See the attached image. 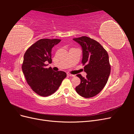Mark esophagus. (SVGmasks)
<instances>
[{
	"label": "esophagus",
	"instance_id": "esophagus-1",
	"mask_svg": "<svg viewBox=\"0 0 134 134\" xmlns=\"http://www.w3.org/2000/svg\"><path fill=\"white\" fill-rule=\"evenodd\" d=\"M67 75H68V76H71V77H74V76H75V75H73V74H70V73H68V74H67Z\"/></svg>",
	"mask_w": 134,
	"mask_h": 134
}]
</instances>
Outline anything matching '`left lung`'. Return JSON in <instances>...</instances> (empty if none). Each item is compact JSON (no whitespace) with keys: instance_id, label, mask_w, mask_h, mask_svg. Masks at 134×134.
Segmentation results:
<instances>
[{"instance_id":"1","label":"left lung","mask_w":134,"mask_h":134,"mask_svg":"<svg viewBox=\"0 0 134 134\" xmlns=\"http://www.w3.org/2000/svg\"><path fill=\"white\" fill-rule=\"evenodd\" d=\"M73 40L82 47V63L87 74L86 78L76 75L80 79V83L75 90L82 97L91 98L98 94L107 82L111 72L108 55L98 42L87 36Z\"/></svg>"}]
</instances>
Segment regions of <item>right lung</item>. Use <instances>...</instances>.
I'll use <instances>...</instances> for the list:
<instances>
[{
	"mask_svg": "<svg viewBox=\"0 0 134 134\" xmlns=\"http://www.w3.org/2000/svg\"><path fill=\"white\" fill-rule=\"evenodd\" d=\"M59 39L39 40L26 50L22 65L26 80L31 89L40 96L47 97L58 90L65 72L54 71L51 68H46V63H52L51 51Z\"/></svg>",
	"mask_w": 134,
	"mask_h": 134,
	"instance_id": "obj_1",
	"label": "right lung"
}]
</instances>
